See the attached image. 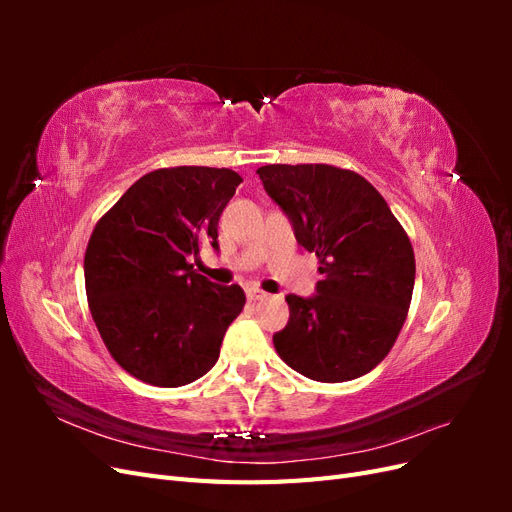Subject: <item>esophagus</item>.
I'll return each mask as SVG.
<instances>
[{
    "instance_id": "34e87169",
    "label": "esophagus",
    "mask_w": 512,
    "mask_h": 512,
    "mask_svg": "<svg viewBox=\"0 0 512 512\" xmlns=\"http://www.w3.org/2000/svg\"><path fill=\"white\" fill-rule=\"evenodd\" d=\"M247 299H250V301H265V299H269V294L267 292H262V290H250V292H247Z\"/></svg>"
}]
</instances>
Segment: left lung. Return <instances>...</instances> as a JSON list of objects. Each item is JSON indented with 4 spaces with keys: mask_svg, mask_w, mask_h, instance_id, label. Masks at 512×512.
<instances>
[{
    "mask_svg": "<svg viewBox=\"0 0 512 512\" xmlns=\"http://www.w3.org/2000/svg\"><path fill=\"white\" fill-rule=\"evenodd\" d=\"M256 173L324 275L312 297H286L290 318L273 335L277 354L309 380L365 376L389 354L408 316L416 265L406 230L352 170L269 164Z\"/></svg>",
    "mask_w": 512,
    "mask_h": 512,
    "instance_id": "obj_1",
    "label": "left lung"
}]
</instances>
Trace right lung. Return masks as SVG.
<instances>
[{"label": "right lung", "instance_id": "right-lung-1", "mask_svg": "<svg viewBox=\"0 0 512 512\" xmlns=\"http://www.w3.org/2000/svg\"><path fill=\"white\" fill-rule=\"evenodd\" d=\"M243 179L230 168L177 166L130 185L96 224L85 252L91 316L113 359L153 386L175 389L205 376L241 286H220L192 269L200 245L215 252L218 222Z\"/></svg>", "mask_w": 512, "mask_h": 512}]
</instances>
